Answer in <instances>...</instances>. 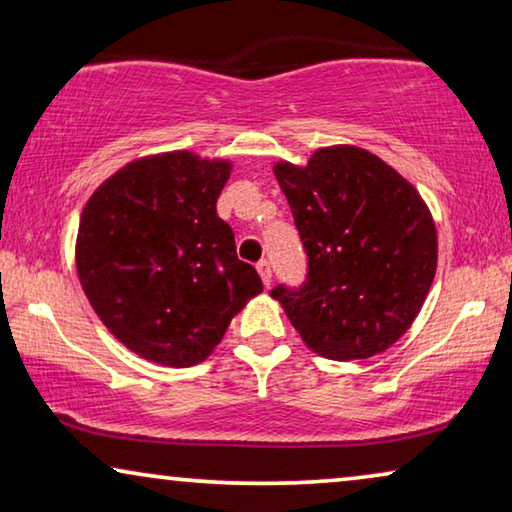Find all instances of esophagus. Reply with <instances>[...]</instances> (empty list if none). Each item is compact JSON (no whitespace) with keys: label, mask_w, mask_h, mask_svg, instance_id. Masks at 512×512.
<instances>
[{"label":"esophagus","mask_w":512,"mask_h":512,"mask_svg":"<svg viewBox=\"0 0 512 512\" xmlns=\"http://www.w3.org/2000/svg\"><path fill=\"white\" fill-rule=\"evenodd\" d=\"M256 270H258V274H261V279H263L265 286H270V281H272V267H270V263L258 261L256 263Z\"/></svg>","instance_id":"esophagus-1"}]
</instances>
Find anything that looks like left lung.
I'll return each mask as SVG.
<instances>
[{
  "mask_svg": "<svg viewBox=\"0 0 512 512\" xmlns=\"http://www.w3.org/2000/svg\"><path fill=\"white\" fill-rule=\"evenodd\" d=\"M306 251V281L270 290L302 341L336 359L391 348L421 311L437 270V231L421 194L380 157L329 146L306 167H274Z\"/></svg>",
  "mask_w": 512,
  "mask_h": 512,
  "instance_id": "left-lung-1",
  "label": "left lung"
}]
</instances>
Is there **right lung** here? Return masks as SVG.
Segmentation results:
<instances>
[{
	"label": "right lung",
	"instance_id": "1",
	"mask_svg": "<svg viewBox=\"0 0 512 512\" xmlns=\"http://www.w3.org/2000/svg\"><path fill=\"white\" fill-rule=\"evenodd\" d=\"M231 162L190 151L130 162L86 203L77 274L93 311L139 357L185 368L206 359L263 281L235 254L217 199Z\"/></svg>",
	"mask_w": 512,
	"mask_h": 512
}]
</instances>
